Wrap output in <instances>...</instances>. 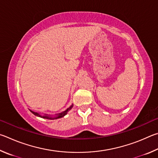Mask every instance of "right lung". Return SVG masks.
I'll return each instance as SVG.
<instances>
[{
  "mask_svg": "<svg viewBox=\"0 0 158 158\" xmlns=\"http://www.w3.org/2000/svg\"><path fill=\"white\" fill-rule=\"evenodd\" d=\"M73 105L72 104L71 106L69 107V108H67L66 109L64 112H62V113H60V114H56V116H50V115H48V114H44V115H41V114H40V113H37V112H33V111H32V110H30V112H31L33 114H35V116H37V117H41V118H46V119H51V120H53V119H57V118H62V117H63L64 116H65L66 114H67V112L69 111V110H70L72 107H73Z\"/></svg>",
  "mask_w": 158,
  "mask_h": 158,
  "instance_id": "add662e5",
  "label": "right lung"
}]
</instances>
